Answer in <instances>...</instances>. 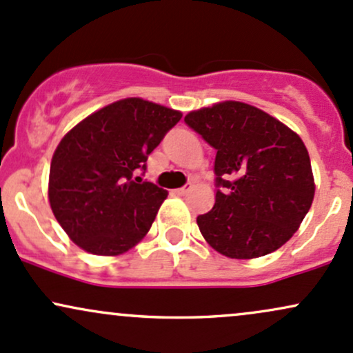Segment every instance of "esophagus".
Returning a JSON list of instances; mask_svg holds the SVG:
<instances>
[{
    "mask_svg": "<svg viewBox=\"0 0 353 353\" xmlns=\"http://www.w3.org/2000/svg\"><path fill=\"white\" fill-rule=\"evenodd\" d=\"M190 189H192V184H190V182H189V184H185L184 188H179V189H176V190H174V192H176L177 196H185V194H188Z\"/></svg>",
    "mask_w": 353,
    "mask_h": 353,
    "instance_id": "esophagus-1",
    "label": "esophagus"
}]
</instances>
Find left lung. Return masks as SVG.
I'll return each instance as SVG.
<instances>
[{
  "label": "left lung",
  "mask_w": 353,
  "mask_h": 353,
  "mask_svg": "<svg viewBox=\"0 0 353 353\" xmlns=\"http://www.w3.org/2000/svg\"><path fill=\"white\" fill-rule=\"evenodd\" d=\"M184 123L216 149V204L197 217L209 245L225 257L254 259L285 244L315 192L301 137L237 101L189 112Z\"/></svg>",
  "instance_id": "left-lung-1"
}]
</instances>
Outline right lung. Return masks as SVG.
Wrapping results in <instances>:
<instances>
[{
	"instance_id": "add662e5",
	"label": "right lung",
	"mask_w": 353,
	"mask_h": 353,
	"mask_svg": "<svg viewBox=\"0 0 353 353\" xmlns=\"http://www.w3.org/2000/svg\"><path fill=\"white\" fill-rule=\"evenodd\" d=\"M182 114L139 98L116 101L72 128L56 148L50 204L81 249L119 255L151 229L168 190L134 176Z\"/></svg>"
}]
</instances>
